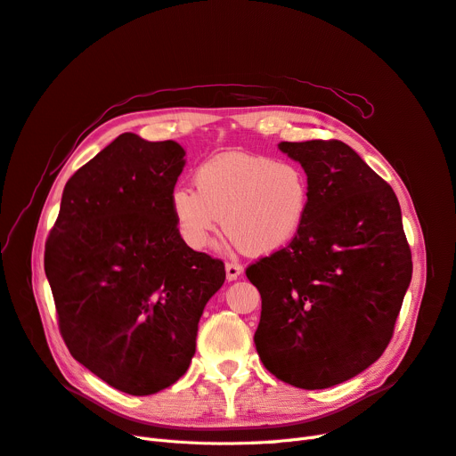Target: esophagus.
Returning <instances> with one entry per match:
<instances>
[{"instance_id":"34e87169","label":"esophagus","mask_w":456,"mask_h":456,"mask_svg":"<svg viewBox=\"0 0 456 456\" xmlns=\"http://www.w3.org/2000/svg\"><path fill=\"white\" fill-rule=\"evenodd\" d=\"M226 279L232 282V281H238L241 277L243 273V267L240 264H226Z\"/></svg>"}]
</instances>
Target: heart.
<instances>
[{"mask_svg":"<svg viewBox=\"0 0 456 456\" xmlns=\"http://www.w3.org/2000/svg\"><path fill=\"white\" fill-rule=\"evenodd\" d=\"M194 189L175 187L170 196L175 230L192 250L209 245L223 218L235 247L275 254L297 238L311 208L306 172L294 160L262 153L230 151L206 160Z\"/></svg>","mask_w":456,"mask_h":456,"instance_id":"heart-1","label":"heart"}]
</instances>
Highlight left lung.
<instances>
[{"label": "left lung", "mask_w": 456, "mask_h": 456, "mask_svg": "<svg viewBox=\"0 0 456 456\" xmlns=\"http://www.w3.org/2000/svg\"><path fill=\"white\" fill-rule=\"evenodd\" d=\"M311 181L303 230L247 269L262 296L254 333L264 367L286 384L325 389L387 348L411 281L393 189L338 140L281 142Z\"/></svg>", "instance_id": "1"}]
</instances>
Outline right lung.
Returning a JSON list of instances; mask_svg holds the SVG:
<instances>
[{
	"label": "right lung",
	"instance_id": "add662e5",
	"mask_svg": "<svg viewBox=\"0 0 456 456\" xmlns=\"http://www.w3.org/2000/svg\"><path fill=\"white\" fill-rule=\"evenodd\" d=\"M174 140L119 134L72 175L45 250L70 355L108 386L153 395L183 376L224 264L181 241L170 196L185 168Z\"/></svg>",
	"mask_w": 456,
	"mask_h": 456
}]
</instances>
